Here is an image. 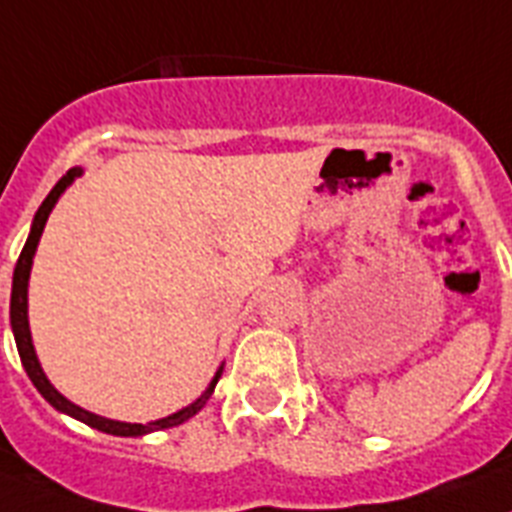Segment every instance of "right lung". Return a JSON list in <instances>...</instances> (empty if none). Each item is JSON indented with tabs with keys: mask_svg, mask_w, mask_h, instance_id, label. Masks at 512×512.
<instances>
[{
	"mask_svg": "<svg viewBox=\"0 0 512 512\" xmlns=\"http://www.w3.org/2000/svg\"><path fill=\"white\" fill-rule=\"evenodd\" d=\"M83 174V169H70L67 174L54 184V190L46 195V200L41 203V208L36 210V216H33V226H30V234H28V242H25L23 252L17 257V265H15V276H12V296H10V325H12V333H15V343H17V354H20V362H23L25 372H28L30 382L36 385V390L44 395L46 401L54 406L57 411L62 414L72 416L77 422L88 424V427L98 429V432H106V435H117V437H143L148 432H158V429H169V427H179L184 424L187 419L197 414V411L203 409L208 398L213 395V388H216L218 377L223 372V364L218 367L216 377L210 380L208 390H205L195 403H190L187 409L176 411L171 416H163V419H156V422H148V424H130V422H114V419H106V416H98L93 411H85L80 409L77 403L67 401L62 393H59L54 385L49 382V377L44 375V369L38 364V356L36 349H33V341H30V325H28V278H30V268H33V255H36V247H38V239L44 234V226L49 221V213L51 208L57 205V200L62 197V192L75 182V176Z\"/></svg>",
	"mask_w": 512,
	"mask_h": 512,
	"instance_id": "right-lung-1",
	"label": "right lung"
}]
</instances>
